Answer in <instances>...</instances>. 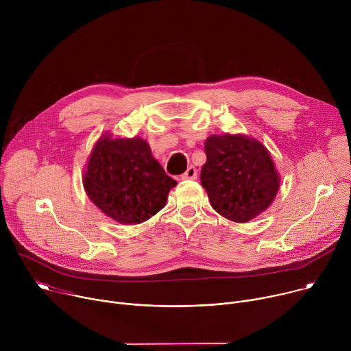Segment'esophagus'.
<instances>
[{
    "instance_id": "1",
    "label": "esophagus",
    "mask_w": 351,
    "mask_h": 351,
    "mask_svg": "<svg viewBox=\"0 0 351 351\" xmlns=\"http://www.w3.org/2000/svg\"><path fill=\"white\" fill-rule=\"evenodd\" d=\"M197 178V169L194 168V167H189L187 168V171L182 175V179H184V180H187V179H195Z\"/></svg>"
}]
</instances>
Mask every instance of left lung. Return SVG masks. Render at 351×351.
I'll return each mask as SVG.
<instances>
[{"label":"left lung","instance_id":"1","mask_svg":"<svg viewBox=\"0 0 351 351\" xmlns=\"http://www.w3.org/2000/svg\"><path fill=\"white\" fill-rule=\"evenodd\" d=\"M202 184L213 208L233 222H247L267 210L279 189V176L267 148L245 136H211Z\"/></svg>","mask_w":351,"mask_h":351}]
</instances>
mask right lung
<instances>
[{"instance_id": "1", "label": "right lung", "mask_w": 351, "mask_h": 351, "mask_svg": "<svg viewBox=\"0 0 351 351\" xmlns=\"http://www.w3.org/2000/svg\"><path fill=\"white\" fill-rule=\"evenodd\" d=\"M83 183L99 210L126 225L156 215L176 186L144 140L110 136L99 138L93 148Z\"/></svg>"}]
</instances>
